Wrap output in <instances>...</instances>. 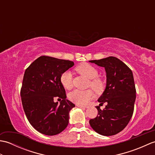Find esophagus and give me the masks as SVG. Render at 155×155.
<instances>
[{
    "label": "esophagus",
    "mask_w": 155,
    "mask_h": 155,
    "mask_svg": "<svg viewBox=\"0 0 155 155\" xmlns=\"http://www.w3.org/2000/svg\"><path fill=\"white\" fill-rule=\"evenodd\" d=\"M77 106L78 107L83 108H88V107H87V106H84V105L79 104H77Z\"/></svg>",
    "instance_id": "34e87169"
}]
</instances>
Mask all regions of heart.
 Returning a JSON list of instances; mask_svg holds the SVG:
<instances>
[{
	"label": "heart",
	"instance_id": "b5f03b06",
	"mask_svg": "<svg viewBox=\"0 0 155 155\" xmlns=\"http://www.w3.org/2000/svg\"><path fill=\"white\" fill-rule=\"evenodd\" d=\"M76 71L91 79L89 87L97 93H101L104 88V83L101 78H98V71L93 65L88 63H83L76 67ZM72 74L67 71L62 72L60 77L61 84L66 89H71L72 86ZM94 92L91 89L81 91L75 89L68 94V97L71 101L77 104H85L94 97Z\"/></svg>",
	"mask_w": 155,
	"mask_h": 155
}]
</instances>
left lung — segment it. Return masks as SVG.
I'll return each instance as SVG.
<instances>
[{
  "instance_id": "obj_1",
  "label": "left lung",
  "mask_w": 155,
  "mask_h": 155,
  "mask_svg": "<svg viewBox=\"0 0 155 155\" xmlns=\"http://www.w3.org/2000/svg\"><path fill=\"white\" fill-rule=\"evenodd\" d=\"M89 62L105 68L107 86L98 101L107 103L103 110L96 107L98 115L89 120L90 125L101 135H114L127 127L133 114L136 88L132 71L114 57Z\"/></svg>"
}]
</instances>
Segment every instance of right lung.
<instances>
[{
    "instance_id": "obj_1",
    "label": "right lung",
    "mask_w": 155,
    "mask_h": 155,
    "mask_svg": "<svg viewBox=\"0 0 155 155\" xmlns=\"http://www.w3.org/2000/svg\"><path fill=\"white\" fill-rule=\"evenodd\" d=\"M74 62L41 56L26 69L21 97L23 109L29 123L45 135L61 133L67 127L69 112L75 105L68 101L60 81L61 75ZM60 99V105L54 103Z\"/></svg>"
}]
</instances>
